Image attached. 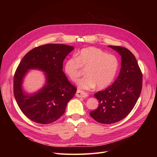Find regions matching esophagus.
Here are the masks:
<instances>
[{"mask_svg":"<svg viewBox=\"0 0 157 157\" xmlns=\"http://www.w3.org/2000/svg\"><path fill=\"white\" fill-rule=\"evenodd\" d=\"M76 96L77 97H81V98H86L88 96V94L83 92V91H81L80 90H77V92L76 94Z\"/></svg>","mask_w":157,"mask_h":157,"instance_id":"1","label":"esophagus"}]
</instances>
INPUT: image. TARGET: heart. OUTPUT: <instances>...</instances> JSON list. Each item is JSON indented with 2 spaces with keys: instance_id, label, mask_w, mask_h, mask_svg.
<instances>
[{
  "instance_id": "1",
  "label": "heart",
  "mask_w": 157,
  "mask_h": 157,
  "mask_svg": "<svg viewBox=\"0 0 157 157\" xmlns=\"http://www.w3.org/2000/svg\"><path fill=\"white\" fill-rule=\"evenodd\" d=\"M86 68V77L80 79L78 85L83 90L95 88L102 89L109 86L117 73L119 61L116 56L106 54L101 49L88 47L82 49L76 59H71L65 62L64 71L73 82L79 77V68Z\"/></svg>"
}]
</instances>
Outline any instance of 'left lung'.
I'll return each mask as SVG.
<instances>
[{
	"instance_id": "left-lung-1",
	"label": "left lung",
	"mask_w": 157,
	"mask_h": 157,
	"mask_svg": "<svg viewBox=\"0 0 157 157\" xmlns=\"http://www.w3.org/2000/svg\"><path fill=\"white\" fill-rule=\"evenodd\" d=\"M108 46L121 56V69L112 85L95 94L98 106L90 113L95 121L103 124H111L125 118L135 106L143 85V74L135 56L125 48Z\"/></svg>"
}]
</instances>
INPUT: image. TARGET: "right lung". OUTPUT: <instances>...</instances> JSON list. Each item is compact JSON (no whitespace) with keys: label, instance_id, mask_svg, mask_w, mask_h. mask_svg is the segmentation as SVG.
Masks as SVG:
<instances>
[{"label":"right lung","instance_id":"right-lung-1","mask_svg":"<svg viewBox=\"0 0 157 157\" xmlns=\"http://www.w3.org/2000/svg\"><path fill=\"white\" fill-rule=\"evenodd\" d=\"M74 48L60 44H48L32 49L20 62L14 77V95L22 113L32 121L49 124L64 113L68 102L77 88L63 72L65 58ZM30 70L45 73V83L38 91L29 94L22 88L23 80Z\"/></svg>","mask_w":157,"mask_h":157}]
</instances>
